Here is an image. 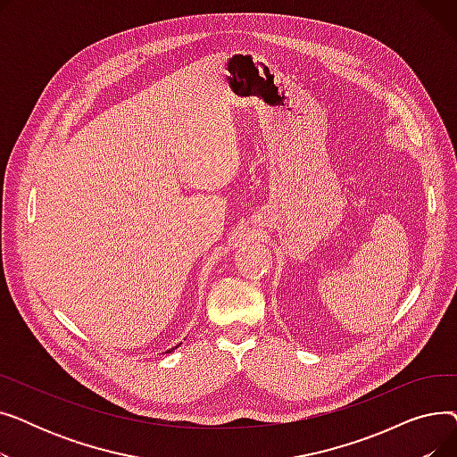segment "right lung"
<instances>
[{
  "label": "right lung",
  "mask_w": 457,
  "mask_h": 457,
  "mask_svg": "<svg viewBox=\"0 0 457 457\" xmlns=\"http://www.w3.org/2000/svg\"><path fill=\"white\" fill-rule=\"evenodd\" d=\"M176 348H178V346H176ZM172 350H174V348H172ZM172 350H168V352H172Z\"/></svg>",
  "instance_id": "obj_1"
}]
</instances>
